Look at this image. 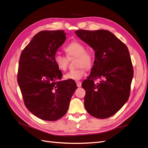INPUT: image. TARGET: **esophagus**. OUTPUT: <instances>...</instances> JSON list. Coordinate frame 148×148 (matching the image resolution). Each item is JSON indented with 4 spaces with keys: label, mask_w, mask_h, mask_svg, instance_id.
<instances>
[{
    "label": "esophagus",
    "mask_w": 148,
    "mask_h": 148,
    "mask_svg": "<svg viewBox=\"0 0 148 148\" xmlns=\"http://www.w3.org/2000/svg\"><path fill=\"white\" fill-rule=\"evenodd\" d=\"M77 86L79 88V87H81L82 86V83L80 82H77Z\"/></svg>",
    "instance_id": "obj_1"
}]
</instances>
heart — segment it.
Wrapping results in <instances>:
<instances>
[{
  "instance_id": "1",
  "label": "heart",
  "mask_w": 148,
  "mask_h": 148,
  "mask_svg": "<svg viewBox=\"0 0 148 148\" xmlns=\"http://www.w3.org/2000/svg\"><path fill=\"white\" fill-rule=\"evenodd\" d=\"M64 50L68 57H77V66L79 67L76 70H70L66 73L64 78L66 79L77 80L81 79L86 73L84 67L90 69L93 65L94 56L89 51H86V47L82 43L78 41H72L67 45ZM56 66L60 70H65L68 66L69 59L66 57L57 53L53 57Z\"/></svg>"
}]
</instances>
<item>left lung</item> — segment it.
<instances>
[{
  "label": "left lung",
  "mask_w": 148,
  "mask_h": 148,
  "mask_svg": "<svg viewBox=\"0 0 148 148\" xmlns=\"http://www.w3.org/2000/svg\"><path fill=\"white\" fill-rule=\"evenodd\" d=\"M75 34L95 51L90 75L82 83L86 111L97 119L111 117L128 101L133 77L129 51L110 31L79 29ZM98 79L99 82L95 80Z\"/></svg>",
  "instance_id": "left-lung-1"
}]
</instances>
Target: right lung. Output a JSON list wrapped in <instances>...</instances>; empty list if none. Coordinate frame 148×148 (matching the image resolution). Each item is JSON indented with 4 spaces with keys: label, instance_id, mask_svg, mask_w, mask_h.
Here are the masks:
<instances>
[{
    "label": "right lung",
    "instance_id": "right-lung-1",
    "mask_svg": "<svg viewBox=\"0 0 148 148\" xmlns=\"http://www.w3.org/2000/svg\"><path fill=\"white\" fill-rule=\"evenodd\" d=\"M65 36L63 30L40 31L20 56L17 80L25 104L30 112L44 120L63 117L78 88L74 80L60 81L62 73L53 60Z\"/></svg>",
    "mask_w": 148,
    "mask_h": 148
}]
</instances>
